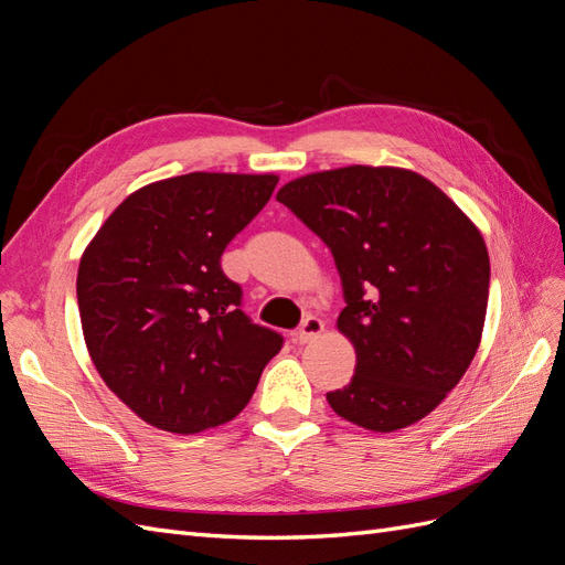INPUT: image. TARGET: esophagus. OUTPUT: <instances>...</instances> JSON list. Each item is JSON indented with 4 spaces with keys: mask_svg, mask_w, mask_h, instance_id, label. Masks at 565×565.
I'll list each match as a JSON object with an SVG mask.
<instances>
[{
    "mask_svg": "<svg viewBox=\"0 0 565 565\" xmlns=\"http://www.w3.org/2000/svg\"><path fill=\"white\" fill-rule=\"evenodd\" d=\"M322 330H324V322L318 316H309L301 322V328L297 332V341L299 344H309V341H313L322 334Z\"/></svg>",
    "mask_w": 565,
    "mask_h": 565,
    "instance_id": "34e87169",
    "label": "esophagus"
}]
</instances>
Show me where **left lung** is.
<instances>
[{
  "mask_svg": "<svg viewBox=\"0 0 565 565\" xmlns=\"http://www.w3.org/2000/svg\"><path fill=\"white\" fill-rule=\"evenodd\" d=\"M276 198L330 247L344 287L337 328L355 349V374L328 393L330 407L382 434L429 415L481 344V231L436 183L401 167L328 169Z\"/></svg>",
  "mask_w": 565,
  "mask_h": 565,
  "instance_id": "left-lung-1",
  "label": "left lung"
}]
</instances>
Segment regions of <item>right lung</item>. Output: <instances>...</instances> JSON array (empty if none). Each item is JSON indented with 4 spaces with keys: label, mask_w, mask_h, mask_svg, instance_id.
Masks as SVG:
<instances>
[{
    "label": "right lung",
    "mask_w": 565,
    "mask_h": 565,
    "mask_svg": "<svg viewBox=\"0 0 565 565\" xmlns=\"http://www.w3.org/2000/svg\"><path fill=\"white\" fill-rule=\"evenodd\" d=\"M276 174L193 172L134 191L77 270L100 380L156 429L200 434L243 413L282 337L241 309L221 254L264 210Z\"/></svg>",
    "instance_id": "obj_1"
}]
</instances>
